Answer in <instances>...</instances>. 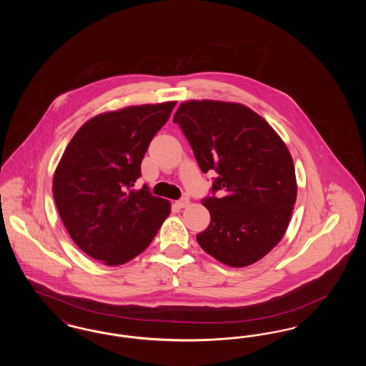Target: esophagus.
Returning a JSON list of instances; mask_svg holds the SVG:
<instances>
[{"instance_id":"esophagus-1","label":"esophagus","mask_w":366,"mask_h":366,"mask_svg":"<svg viewBox=\"0 0 366 366\" xmlns=\"http://www.w3.org/2000/svg\"><path fill=\"white\" fill-rule=\"evenodd\" d=\"M175 206H177L178 209H185V207H188V206H189V199L182 197V199H179V200H177V202H175Z\"/></svg>"}]
</instances>
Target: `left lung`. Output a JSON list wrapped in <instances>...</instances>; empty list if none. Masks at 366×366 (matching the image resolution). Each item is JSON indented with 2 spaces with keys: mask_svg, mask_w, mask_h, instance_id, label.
Instances as JSON below:
<instances>
[{
  "mask_svg": "<svg viewBox=\"0 0 366 366\" xmlns=\"http://www.w3.org/2000/svg\"><path fill=\"white\" fill-rule=\"evenodd\" d=\"M203 173L217 172L203 199L209 225L196 236L217 261L244 267L282 239L296 202L294 160L274 129L251 108L189 100L174 115Z\"/></svg>",
  "mask_w": 366,
  "mask_h": 366,
  "instance_id": "obj_1",
  "label": "left lung"
}]
</instances>
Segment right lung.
Instances as JSON below:
<instances>
[{"instance_id": "add662e5", "label": "right lung", "mask_w": 366, "mask_h": 366, "mask_svg": "<svg viewBox=\"0 0 366 366\" xmlns=\"http://www.w3.org/2000/svg\"><path fill=\"white\" fill-rule=\"evenodd\" d=\"M177 102L132 105L84 123L53 175V197L71 239L90 258L119 266L139 255L169 217V200L134 189L141 162Z\"/></svg>"}]
</instances>
